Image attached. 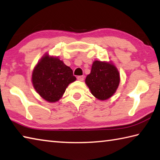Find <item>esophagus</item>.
Returning a JSON list of instances; mask_svg holds the SVG:
<instances>
[{"label":"esophagus","instance_id":"1","mask_svg":"<svg viewBox=\"0 0 160 160\" xmlns=\"http://www.w3.org/2000/svg\"><path fill=\"white\" fill-rule=\"evenodd\" d=\"M77 79L80 81H83L84 80V76L83 75H80V76H78Z\"/></svg>","mask_w":160,"mask_h":160}]
</instances>
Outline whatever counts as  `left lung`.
Listing matches in <instances>:
<instances>
[{
    "mask_svg": "<svg viewBox=\"0 0 160 160\" xmlns=\"http://www.w3.org/2000/svg\"><path fill=\"white\" fill-rule=\"evenodd\" d=\"M120 74L114 65L105 61L93 62L91 72L86 77L85 83L91 93L99 100L110 98L117 90Z\"/></svg>",
    "mask_w": 160,
    "mask_h": 160,
    "instance_id": "obj_1",
    "label": "left lung"
}]
</instances>
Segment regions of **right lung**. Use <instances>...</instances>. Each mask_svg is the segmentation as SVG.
Instances as JSON below:
<instances>
[{
  "label": "right lung",
  "instance_id": "1",
  "mask_svg": "<svg viewBox=\"0 0 160 160\" xmlns=\"http://www.w3.org/2000/svg\"><path fill=\"white\" fill-rule=\"evenodd\" d=\"M76 80L72 70L58 57L46 54L32 72L34 88L43 99L48 102L60 99L70 83Z\"/></svg>",
  "mask_w": 160,
  "mask_h": 160
}]
</instances>
